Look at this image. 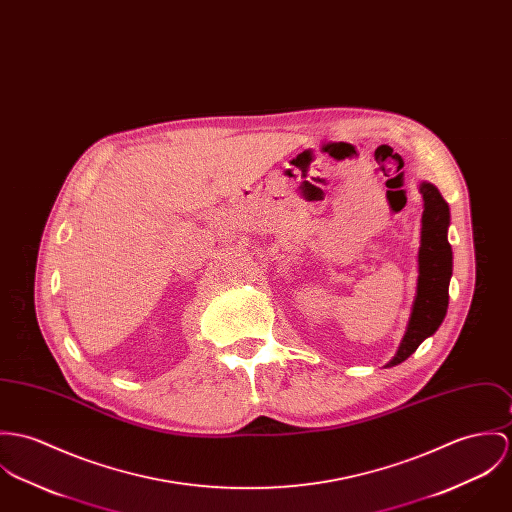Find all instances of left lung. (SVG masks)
<instances>
[{"label":"left lung","instance_id":"obj_1","mask_svg":"<svg viewBox=\"0 0 512 512\" xmlns=\"http://www.w3.org/2000/svg\"><path fill=\"white\" fill-rule=\"evenodd\" d=\"M419 189L424 211L420 221L417 295L405 336L387 368L405 362L419 348L422 340L438 330L448 311V287L452 278V246L448 242L450 207L438 187L422 182Z\"/></svg>","mask_w":512,"mask_h":512}]
</instances>
